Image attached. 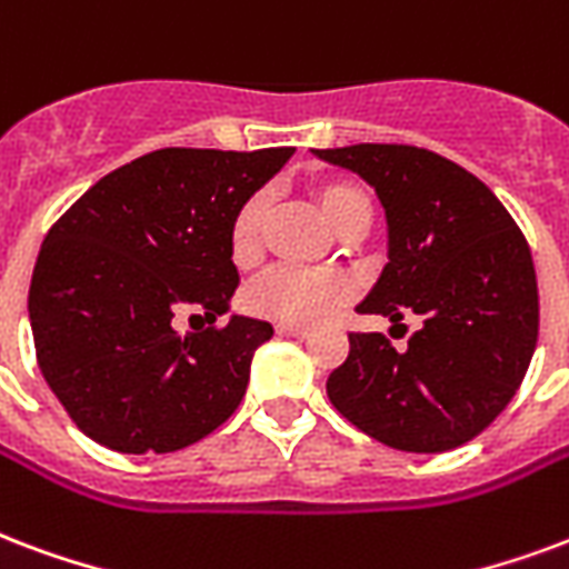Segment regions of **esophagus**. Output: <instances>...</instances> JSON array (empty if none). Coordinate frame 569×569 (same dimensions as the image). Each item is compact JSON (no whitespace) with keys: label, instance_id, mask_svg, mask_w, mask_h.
I'll return each mask as SVG.
<instances>
[{"label":"esophagus","instance_id":"34e87169","mask_svg":"<svg viewBox=\"0 0 569 569\" xmlns=\"http://www.w3.org/2000/svg\"><path fill=\"white\" fill-rule=\"evenodd\" d=\"M277 335H280V338H307V335H310V328H305V326H277Z\"/></svg>","mask_w":569,"mask_h":569}]
</instances>
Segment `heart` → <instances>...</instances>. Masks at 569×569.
<instances>
[{"label":"heart","instance_id":"b5f03b06","mask_svg":"<svg viewBox=\"0 0 569 569\" xmlns=\"http://www.w3.org/2000/svg\"><path fill=\"white\" fill-rule=\"evenodd\" d=\"M322 217L338 231L365 229L370 220V201L356 183L326 180L313 187ZM264 199L252 196L234 210L229 226V250L234 264H252L262 252ZM352 286L340 273L305 271V268H273L247 289V310L252 317L271 319L277 326H313L347 305Z\"/></svg>","mask_w":569,"mask_h":569}]
</instances>
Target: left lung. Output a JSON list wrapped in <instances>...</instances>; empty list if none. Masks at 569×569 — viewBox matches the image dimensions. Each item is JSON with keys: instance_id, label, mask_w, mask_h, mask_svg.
<instances>
[{"instance_id": "1", "label": "left lung", "mask_w": 569, "mask_h": 569, "mask_svg": "<svg viewBox=\"0 0 569 569\" xmlns=\"http://www.w3.org/2000/svg\"><path fill=\"white\" fill-rule=\"evenodd\" d=\"M377 189L389 264L359 313L425 319L391 347L352 331L326 389L343 419L401 452H446L495 422L537 347L540 298L531 247L498 196L446 156L410 144L317 150Z\"/></svg>"}]
</instances>
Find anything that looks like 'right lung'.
I'll use <instances>...</instances> for the list:
<instances>
[{
	"label": "right lung",
	"instance_id": "right-lung-1",
	"mask_svg": "<svg viewBox=\"0 0 569 569\" xmlns=\"http://www.w3.org/2000/svg\"><path fill=\"white\" fill-rule=\"evenodd\" d=\"M292 147H166L104 174L53 222L29 283L38 368L96 443L147 456L217 431L241 403L271 322L231 317L234 210ZM206 310L211 326L173 322ZM192 319V317H189Z\"/></svg>",
	"mask_w": 569,
	"mask_h": 569
}]
</instances>
